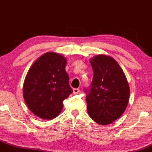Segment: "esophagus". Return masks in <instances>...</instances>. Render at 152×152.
Returning <instances> with one entry per match:
<instances>
[{"mask_svg": "<svg viewBox=\"0 0 152 152\" xmlns=\"http://www.w3.org/2000/svg\"><path fill=\"white\" fill-rule=\"evenodd\" d=\"M73 91H74V94H78V92L80 91V89H79V88H74Z\"/></svg>", "mask_w": 152, "mask_h": 152, "instance_id": "34e87169", "label": "esophagus"}]
</instances>
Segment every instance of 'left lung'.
Wrapping results in <instances>:
<instances>
[{"instance_id":"1","label":"left lung","mask_w":152,"mask_h":152,"mask_svg":"<svg viewBox=\"0 0 152 152\" xmlns=\"http://www.w3.org/2000/svg\"><path fill=\"white\" fill-rule=\"evenodd\" d=\"M94 78L87 94V111L101 125L111 124L126 109L130 89L124 73L116 61L106 55H98L90 61Z\"/></svg>"}]
</instances>
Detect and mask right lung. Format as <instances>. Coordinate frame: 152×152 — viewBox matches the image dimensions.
I'll use <instances>...</instances> for the list:
<instances>
[{"label":"right lung","instance_id":"add662e5","mask_svg":"<svg viewBox=\"0 0 152 152\" xmlns=\"http://www.w3.org/2000/svg\"><path fill=\"white\" fill-rule=\"evenodd\" d=\"M66 58L55 52L43 54L28 71L23 88L26 105L43 119H53L64 107L63 102L73 92L65 71Z\"/></svg>","mask_w":152,"mask_h":152}]
</instances>
